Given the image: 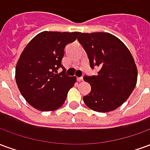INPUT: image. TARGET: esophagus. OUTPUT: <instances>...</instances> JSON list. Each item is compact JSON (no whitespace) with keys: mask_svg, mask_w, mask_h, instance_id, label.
<instances>
[{"mask_svg":"<svg viewBox=\"0 0 150 150\" xmlns=\"http://www.w3.org/2000/svg\"><path fill=\"white\" fill-rule=\"evenodd\" d=\"M83 80V77H80V78H77V81L81 82Z\"/></svg>","mask_w":150,"mask_h":150,"instance_id":"obj_1","label":"esophagus"}]
</instances>
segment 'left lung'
Returning a JSON list of instances; mask_svg holds the SVG:
<instances>
[{
    "instance_id": "1",
    "label": "left lung",
    "mask_w": 150,
    "mask_h": 150,
    "mask_svg": "<svg viewBox=\"0 0 150 150\" xmlns=\"http://www.w3.org/2000/svg\"><path fill=\"white\" fill-rule=\"evenodd\" d=\"M78 41L91 68H100L97 75L84 76L91 89L83 96V102L99 112L115 110L127 100L137 84V69L132 54L122 41L109 33H81Z\"/></svg>"
}]
</instances>
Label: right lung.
<instances>
[{"label":"right lung","instance_id":"obj_1","mask_svg":"<svg viewBox=\"0 0 150 150\" xmlns=\"http://www.w3.org/2000/svg\"><path fill=\"white\" fill-rule=\"evenodd\" d=\"M79 32L43 31L28 43L18 59L15 79L25 100L39 111L58 109L64 104L76 77L64 74V48ZM62 67L64 71L57 74Z\"/></svg>","mask_w":150,"mask_h":150}]
</instances>
